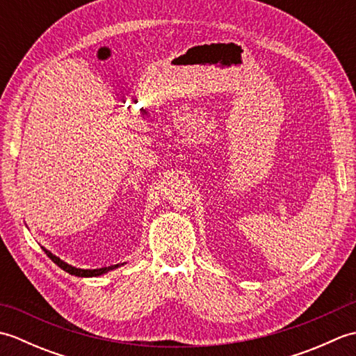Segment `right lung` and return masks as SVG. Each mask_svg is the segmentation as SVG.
<instances>
[{"instance_id": "1", "label": "right lung", "mask_w": 356, "mask_h": 356, "mask_svg": "<svg viewBox=\"0 0 356 356\" xmlns=\"http://www.w3.org/2000/svg\"><path fill=\"white\" fill-rule=\"evenodd\" d=\"M42 251L47 254V257H49V259H51L53 263H56L63 270L69 272V274H72L74 277H99V275L107 274V272H110V270H115L120 266H124V264H125V263H119V264H111V266L97 268V269H81V268H76V266H72V264H69V263H65L64 260L59 259V257H56L55 254H51L49 249H45L44 246H42Z\"/></svg>"}]
</instances>
